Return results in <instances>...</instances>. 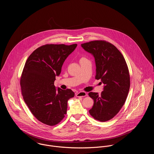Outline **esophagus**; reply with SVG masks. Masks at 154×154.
Instances as JSON below:
<instances>
[{
	"mask_svg": "<svg viewBox=\"0 0 154 154\" xmlns=\"http://www.w3.org/2000/svg\"><path fill=\"white\" fill-rule=\"evenodd\" d=\"M87 95V94L85 92H83V91H81V92H78L76 94V96L77 97H86Z\"/></svg>",
	"mask_w": 154,
	"mask_h": 154,
	"instance_id": "1",
	"label": "esophagus"
}]
</instances>
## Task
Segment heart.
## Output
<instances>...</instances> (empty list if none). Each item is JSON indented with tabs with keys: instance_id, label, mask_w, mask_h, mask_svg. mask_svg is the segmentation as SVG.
<instances>
[{
	"instance_id": "heart-1",
	"label": "heart",
	"mask_w": 154,
	"mask_h": 154,
	"mask_svg": "<svg viewBox=\"0 0 154 154\" xmlns=\"http://www.w3.org/2000/svg\"><path fill=\"white\" fill-rule=\"evenodd\" d=\"M82 59H83V58H82Z\"/></svg>"
}]
</instances>
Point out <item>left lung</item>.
Returning a JSON list of instances; mask_svg holds the SVG:
<instances>
[{
  "label": "left lung",
  "instance_id": "1",
  "mask_svg": "<svg viewBox=\"0 0 154 154\" xmlns=\"http://www.w3.org/2000/svg\"><path fill=\"white\" fill-rule=\"evenodd\" d=\"M81 46L94 56L95 79L104 84L100 95L89 92V96L94 100L89 114L97 120L107 122L119 112L126 100L131 85L128 67L121 52L109 42L95 40Z\"/></svg>",
  "mask_w": 154,
  "mask_h": 154
}]
</instances>
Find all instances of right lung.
Returning <instances> with one entry per match:
<instances>
[{
    "mask_svg": "<svg viewBox=\"0 0 154 154\" xmlns=\"http://www.w3.org/2000/svg\"><path fill=\"white\" fill-rule=\"evenodd\" d=\"M77 44H45L35 50L23 69L20 85L23 100L34 117L48 126H54L65 117L67 101L75 95L70 89L54 85L67 56Z\"/></svg>",
    "mask_w": 154,
    "mask_h": 154,
    "instance_id": "right-lung-1",
    "label": "right lung"
}]
</instances>
